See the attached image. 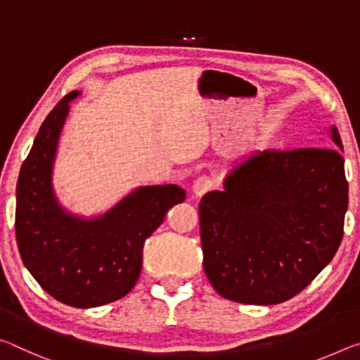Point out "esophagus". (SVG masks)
Segmentation results:
<instances>
[{"label": "esophagus", "instance_id": "obj_1", "mask_svg": "<svg viewBox=\"0 0 360 360\" xmlns=\"http://www.w3.org/2000/svg\"><path fill=\"white\" fill-rule=\"evenodd\" d=\"M211 187H213V181L208 176H200V178H197V181L193 182V195L195 197H202L207 193Z\"/></svg>", "mask_w": 360, "mask_h": 360}]
</instances>
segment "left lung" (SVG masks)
<instances>
[{
	"label": "left lung",
	"instance_id": "obj_1",
	"mask_svg": "<svg viewBox=\"0 0 360 360\" xmlns=\"http://www.w3.org/2000/svg\"><path fill=\"white\" fill-rule=\"evenodd\" d=\"M330 136L343 150L336 127ZM338 149L256 152L205 193L203 269L222 298L283 303L304 290L338 250L347 210Z\"/></svg>",
	"mask_w": 360,
	"mask_h": 360
}]
</instances>
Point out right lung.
<instances>
[{
	"label": "right lung",
	"mask_w": 360,
	"mask_h": 360,
	"mask_svg": "<svg viewBox=\"0 0 360 360\" xmlns=\"http://www.w3.org/2000/svg\"><path fill=\"white\" fill-rule=\"evenodd\" d=\"M79 94H67L51 110L22 165L15 238L22 261L44 292L86 309L131 292L141 274L146 238L169 208L184 202L186 191L176 184L141 186L94 218L62 207L53 189V168L70 102Z\"/></svg>",
	"instance_id": "obj_1"
}]
</instances>
